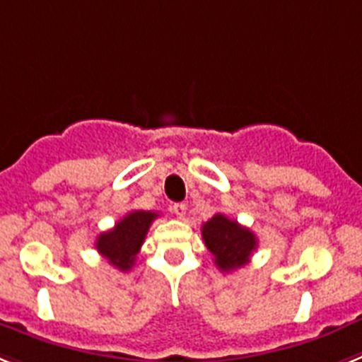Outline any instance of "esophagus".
Listing matches in <instances>:
<instances>
[{
    "mask_svg": "<svg viewBox=\"0 0 362 362\" xmlns=\"http://www.w3.org/2000/svg\"><path fill=\"white\" fill-rule=\"evenodd\" d=\"M173 213L178 216V218H184L185 213H187V206L184 202H178V204H173Z\"/></svg>",
    "mask_w": 362,
    "mask_h": 362,
    "instance_id": "34e87169",
    "label": "esophagus"
}]
</instances>
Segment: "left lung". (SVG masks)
<instances>
[{"label": "left lung", "instance_id": "1", "mask_svg": "<svg viewBox=\"0 0 362 362\" xmlns=\"http://www.w3.org/2000/svg\"><path fill=\"white\" fill-rule=\"evenodd\" d=\"M202 238L215 257L216 268L222 272H233L246 266L257 250L255 233L222 213H216L202 226Z\"/></svg>", "mask_w": 362, "mask_h": 362}]
</instances>
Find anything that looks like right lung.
<instances>
[{"instance_id":"add662e5","label":"right lung","mask_w":362,"mask_h":362,"mask_svg":"<svg viewBox=\"0 0 362 362\" xmlns=\"http://www.w3.org/2000/svg\"><path fill=\"white\" fill-rule=\"evenodd\" d=\"M153 211H131L118 220L115 228L100 233L96 238V250L103 259L109 260L120 272H129L134 266L138 251L142 247L149 226L156 218Z\"/></svg>"}]
</instances>
